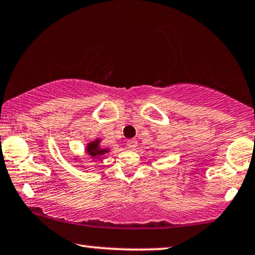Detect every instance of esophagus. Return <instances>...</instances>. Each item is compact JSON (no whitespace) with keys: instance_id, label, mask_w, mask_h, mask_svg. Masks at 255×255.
Segmentation results:
<instances>
[{"instance_id":"1","label":"esophagus","mask_w":255,"mask_h":255,"mask_svg":"<svg viewBox=\"0 0 255 255\" xmlns=\"http://www.w3.org/2000/svg\"><path fill=\"white\" fill-rule=\"evenodd\" d=\"M136 146H137V141L135 139H130V140L127 141V147H128V148L134 149V148H136Z\"/></svg>"}]
</instances>
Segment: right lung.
<instances>
[{
  "instance_id": "1",
  "label": "right lung",
  "mask_w": 255,
  "mask_h": 255,
  "mask_svg": "<svg viewBox=\"0 0 255 255\" xmlns=\"http://www.w3.org/2000/svg\"><path fill=\"white\" fill-rule=\"evenodd\" d=\"M87 153L89 155H90L91 158H100L101 155L106 154L107 152L109 151V149H106V148H101L100 147V139L98 140H95L93 142L88 143L87 146Z\"/></svg>"
}]
</instances>
